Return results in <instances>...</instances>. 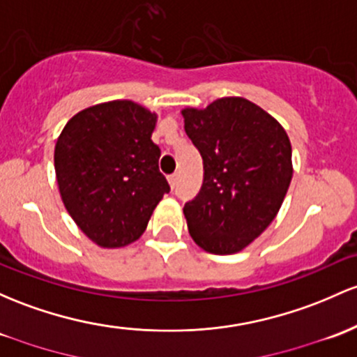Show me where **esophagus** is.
I'll use <instances>...</instances> for the list:
<instances>
[{"mask_svg":"<svg viewBox=\"0 0 357 357\" xmlns=\"http://www.w3.org/2000/svg\"><path fill=\"white\" fill-rule=\"evenodd\" d=\"M167 181H169L171 188H172V190H174L176 185H178V174H171V176H167Z\"/></svg>","mask_w":357,"mask_h":357,"instance_id":"1","label":"esophagus"}]
</instances>
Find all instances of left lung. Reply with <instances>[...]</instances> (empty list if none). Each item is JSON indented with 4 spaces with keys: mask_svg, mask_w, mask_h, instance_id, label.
<instances>
[{
    "mask_svg": "<svg viewBox=\"0 0 357 357\" xmlns=\"http://www.w3.org/2000/svg\"><path fill=\"white\" fill-rule=\"evenodd\" d=\"M183 116L203 159V185L183 208L190 236L206 252H238L283 203L293 176L291 144L269 113L244 98L186 108Z\"/></svg>",
    "mask_w": 357,
    "mask_h": 357,
    "instance_id": "1",
    "label": "left lung"
}]
</instances>
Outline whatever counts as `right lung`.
<instances>
[{"mask_svg":"<svg viewBox=\"0 0 357 357\" xmlns=\"http://www.w3.org/2000/svg\"><path fill=\"white\" fill-rule=\"evenodd\" d=\"M155 113L132 101L95 105L74 115L54 152L66 210L101 248H123L144 234L169 185L152 142Z\"/></svg>","mask_w":357,"mask_h":357,"instance_id":"1","label":"right lung"}]
</instances>
